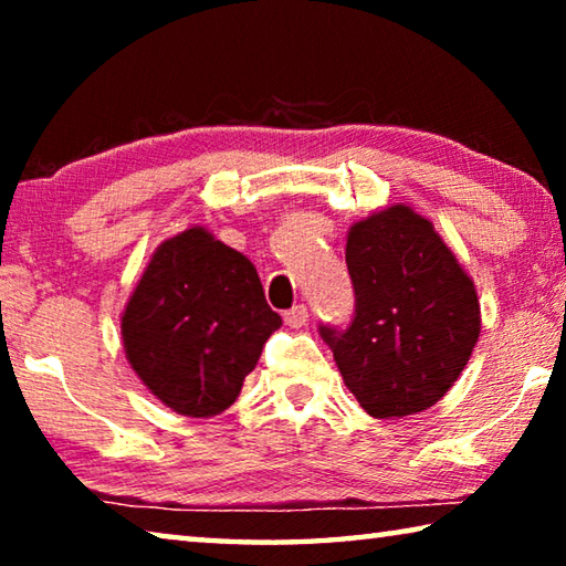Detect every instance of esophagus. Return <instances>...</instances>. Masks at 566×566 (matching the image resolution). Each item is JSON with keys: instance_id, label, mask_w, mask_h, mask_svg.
Segmentation results:
<instances>
[{"instance_id": "34e87169", "label": "esophagus", "mask_w": 566, "mask_h": 566, "mask_svg": "<svg viewBox=\"0 0 566 566\" xmlns=\"http://www.w3.org/2000/svg\"><path fill=\"white\" fill-rule=\"evenodd\" d=\"M306 322H310V310H306L304 304H296V306H292V310L284 312V324H286V327L300 329V327H304Z\"/></svg>"}]
</instances>
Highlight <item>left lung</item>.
I'll list each match as a JSON object with an SVG mask.
<instances>
[{"instance_id": "8db88e82", "label": "left lung", "mask_w": 566, "mask_h": 566, "mask_svg": "<svg viewBox=\"0 0 566 566\" xmlns=\"http://www.w3.org/2000/svg\"><path fill=\"white\" fill-rule=\"evenodd\" d=\"M357 296L344 332L319 327L342 379L377 419L437 405L462 375L482 329L476 286L434 224L391 205L349 227Z\"/></svg>"}]
</instances>
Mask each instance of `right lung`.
Masks as SVG:
<instances>
[{"mask_svg": "<svg viewBox=\"0 0 566 566\" xmlns=\"http://www.w3.org/2000/svg\"><path fill=\"white\" fill-rule=\"evenodd\" d=\"M282 327L254 264L189 227L161 242L122 312V342L134 375L171 411L222 415Z\"/></svg>", "mask_w": 566, "mask_h": 566, "instance_id": "obj_1", "label": "right lung"}]
</instances>
